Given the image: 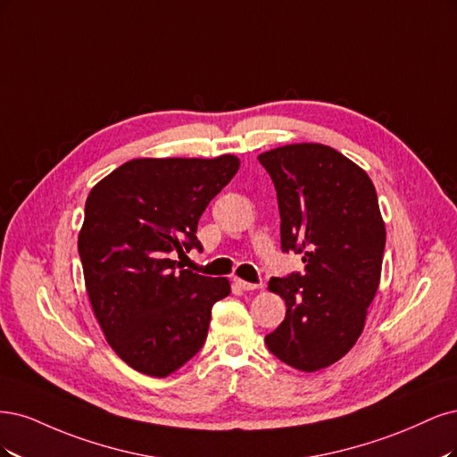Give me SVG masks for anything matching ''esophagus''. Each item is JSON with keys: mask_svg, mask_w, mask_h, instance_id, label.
I'll use <instances>...</instances> for the list:
<instances>
[{"mask_svg": "<svg viewBox=\"0 0 457 457\" xmlns=\"http://www.w3.org/2000/svg\"><path fill=\"white\" fill-rule=\"evenodd\" d=\"M235 283H237V287L243 288V290H256V288H260V285L246 283V281H243V278H235Z\"/></svg>", "mask_w": 457, "mask_h": 457, "instance_id": "1", "label": "esophagus"}]
</instances>
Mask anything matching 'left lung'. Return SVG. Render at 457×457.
Listing matches in <instances>:
<instances>
[{
  "mask_svg": "<svg viewBox=\"0 0 457 457\" xmlns=\"http://www.w3.org/2000/svg\"><path fill=\"white\" fill-rule=\"evenodd\" d=\"M277 189L285 253L302 254L303 273L273 277L268 288L287 317L268 349L302 372L340 361L364 330L381 277L386 222L376 187L330 145L302 142L258 155Z\"/></svg>",
  "mask_w": 457,
  "mask_h": 457,
  "instance_id": "left-lung-1",
  "label": "left lung"
}]
</instances>
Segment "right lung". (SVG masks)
Masks as SVG:
<instances>
[{"instance_id": "1", "label": "right lung", "mask_w": 457, "mask_h": 457, "mask_svg": "<svg viewBox=\"0 0 457 457\" xmlns=\"http://www.w3.org/2000/svg\"><path fill=\"white\" fill-rule=\"evenodd\" d=\"M231 154L132 159L85 203L78 250L85 288L110 347L130 368L167 378L203 347L226 277L179 270V253L203 248L199 218L239 170Z\"/></svg>"}]
</instances>
